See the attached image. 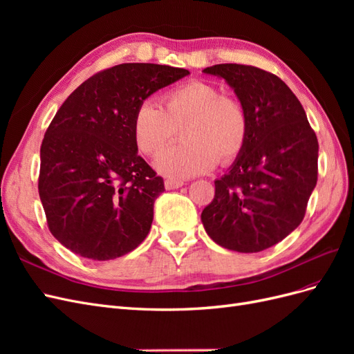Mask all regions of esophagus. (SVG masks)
Wrapping results in <instances>:
<instances>
[{"label":"esophagus","instance_id":"34e87169","mask_svg":"<svg viewBox=\"0 0 354 354\" xmlns=\"http://www.w3.org/2000/svg\"><path fill=\"white\" fill-rule=\"evenodd\" d=\"M164 185H165L167 190H173V189L181 187L185 183H183V181H178V180H165Z\"/></svg>","mask_w":354,"mask_h":354}]
</instances>
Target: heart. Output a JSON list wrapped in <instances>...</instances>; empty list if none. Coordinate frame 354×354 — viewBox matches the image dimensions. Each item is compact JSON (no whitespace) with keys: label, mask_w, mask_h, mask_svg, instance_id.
Here are the masks:
<instances>
[{"label":"heart","mask_w":354,"mask_h":354,"mask_svg":"<svg viewBox=\"0 0 354 354\" xmlns=\"http://www.w3.org/2000/svg\"><path fill=\"white\" fill-rule=\"evenodd\" d=\"M181 128V143L156 159L159 173L173 178L208 173L217 159L227 164L236 158L248 137V116L241 102L223 95L218 87L203 81H189L169 90L162 108L153 100L138 106L133 134L138 151L156 156Z\"/></svg>","instance_id":"1"}]
</instances>
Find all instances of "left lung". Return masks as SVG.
<instances>
[{
  "label": "left lung",
  "mask_w": 354,
  "mask_h": 354,
  "mask_svg": "<svg viewBox=\"0 0 354 354\" xmlns=\"http://www.w3.org/2000/svg\"><path fill=\"white\" fill-rule=\"evenodd\" d=\"M236 94L248 116L242 152L202 211L208 236L223 248L260 252L285 239L303 221L317 181L319 145L301 103L276 75L223 63L202 71Z\"/></svg>",
  "instance_id": "1"
}]
</instances>
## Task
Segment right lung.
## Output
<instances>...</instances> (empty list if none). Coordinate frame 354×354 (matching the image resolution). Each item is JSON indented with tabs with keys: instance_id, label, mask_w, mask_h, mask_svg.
Segmentation results:
<instances>
[{
	"instance_id": "add662e5",
	"label": "right lung",
	"mask_w": 354,
	"mask_h": 354,
	"mask_svg": "<svg viewBox=\"0 0 354 354\" xmlns=\"http://www.w3.org/2000/svg\"><path fill=\"white\" fill-rule=\"evenodd\" d=\"M189 73L122 63L82 82L60 106L41 145L38 190L48 229L68 250L106 261L146 239L165 189L137 153L133 120L142 102Z\"/></svg>"
}]
</instances>
